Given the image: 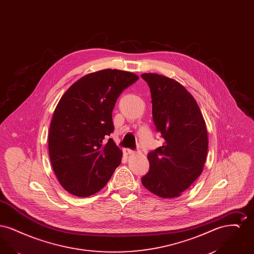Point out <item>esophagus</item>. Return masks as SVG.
<instances>
[{
	"instance_id": "1",
	"label": "esophagus",
	"mask_w": 254,
	"mask_h": 254,
	"mask_svg": "<svg viewBox=\"0 0 254 254\" xmlns=\"http://www.w3.org/2000/svg\"><path fill=\"white\" fill-rule=\"evenodd\" d=\"M124 153H125L126 155H130V154L134 153V151L131 150V149H129V148H125V149H124Z\"/></svg>"
}]
</instances>
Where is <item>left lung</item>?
Masks as SVG:
<instances>
[{
	"label": "left lung",
	"mask_w": 254,
	"mask_h": 254,
	"mask_svg": "<svg viewBox=\"0 0 254 254\" xmlns=\"http://www.w3.org/2000/svg\"><path fill=\"white\" fill-rule=\"evenodd\" d=\"M141 77L149 85L153 122L165 139L147 154L149 171L142 184L160 198L179 197L204 169L208 145L205 119L193 96L176 80L157 73Z\"/></svg>",
	"instance_id": "8db88e82"
}]
</instances>
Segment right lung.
Instances as JSON below:
<instances>
[{
	"mask_svg": "<svg viewBox=\"0 0 254 254\" xmlns=\"http://www.w3.org/2000/svg\"><path fill=\"white\" fill-rule=\"evenodd\" d=\"M139 77L118 69L86 74L62 96L49 133L50 162L61 186L77 197L101 190L121 164L123 152L107 137L122 91Z\"/></svg>",
	"mask_w": 254,
	"mask_h": 254,
	"instance_id": "obj_1",
	"label": "right lung"
}]
</instances>
